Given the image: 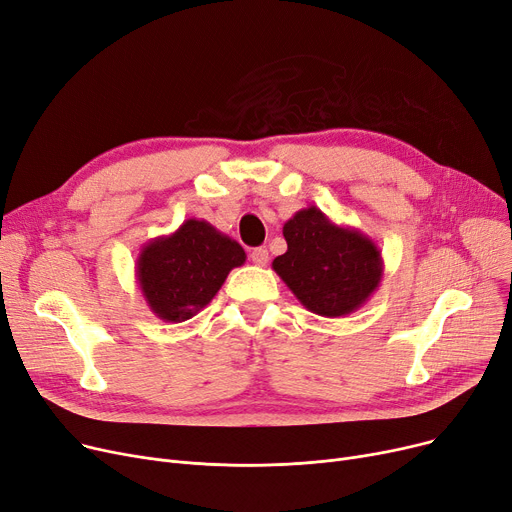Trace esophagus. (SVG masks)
<instances>
[{
  "mask_svg": "<svg viewBox=\"0 0 512 512\" xmlns=\"http://www.w3.org/2000/svg\"><path fill=\"white\" fill-rule=\"evenodd\" d=\"M250 258H252V262L256 266H266V264H269V250H266V248H254Z\"/></svg>",
  "mask_w": 512,
  "mask_h": 512,
  "instance_id": "34e87169",
  "label": "esophagus"
}]
</instances>
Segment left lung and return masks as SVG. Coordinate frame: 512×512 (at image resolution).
<instances>
[{"label": "left lung", "mask_w": 512, "mask_h": 512, "mask_svg": "<svg viewBox=\"0 0 512 512\" xmlns=\"http://www.w3.org/2000/svg\"><path fill=\"white\" fill-rule=\"evenodd\" d=\"M287 252L273 260L298 302L319 316L356 312L383 279L377 243L362 231L337 225L316 206L298 210L283 225Z\"/></svg>", "instance_id": "obj_1"}]
</instances>
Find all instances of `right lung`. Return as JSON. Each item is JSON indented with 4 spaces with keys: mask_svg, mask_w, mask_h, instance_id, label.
Returning <instances> with one entry per match:
<instances>
[{
    "mask_svg": "<svg viewBox=\"0 0 512 512\" xmlns=\"http://www.w3.org/2000/svg\"><path fill=\"white\" fill-rule=\"evenodd\" d=\"M243 262L246 252L235 239L208 221L187 218L170 235L143 243L135 277L158 319L183 323L210 304L227 275Z\"/></svg>",
    "mask_w": 512,
    "mask_h": 512,
    "instance_id": "add662e5",
    "label": "right lung"
}]
</instances>
